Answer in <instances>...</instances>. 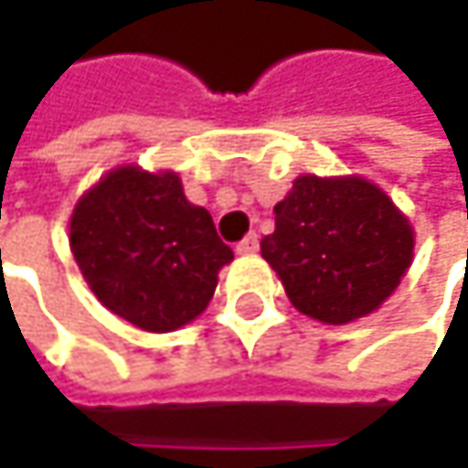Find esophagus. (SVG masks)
<instances>
[{"label": "esophagus", "mask_w": 468, "mask_h": 468, "mask_svg": "<svg viewBox=\"0 0 468 468\" xmlns=\"http://www.w3.org/2000/svg\"><path fill=\"white\" fill-rule=\"evenodd\" d=\"M257 249H260V238H257L254 233H249L243 240H240V243H238V246H235V251H238V254H243V257H246V254H254Z\"/></svg>", "instance_id": "1"}]
</instances>
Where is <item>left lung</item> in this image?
Here are the masks:
<instances>
[{
    "label": "left lung",
    "mask_w": 468,
    "mask_h": 468,
    "mask_svg": "<svg viewBox=\"0 0 468 468\" xmlns=\"http://www.w3.org/2000/svg\"><path fill=\"white\" fill-rule=\"evenodd\" d=\"M273 214L276 230L260 251L290 303L325 325L377 312L412 265L415 228L363 176L303 173Z\"/></svg>",
    "instance_id": "1"
}]
</instances>
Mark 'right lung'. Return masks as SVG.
<instances>
[{"instance_id": "obj_1", "label": "right lung", "mask_w": 468, "mask_h": 468, "mask_svg": "<svg viewBox=\"0 0 468 468\" xmlns=\"http://www.w3.org/2000/svg\"><path fill=\"white\" fill-rule=\"evenodd\" d=\"M72 257L97 301L148 333L189 325L214 298L233 249L178 173L122 165L80 195L69 217Z\"/></svg>"}]
</instances>
